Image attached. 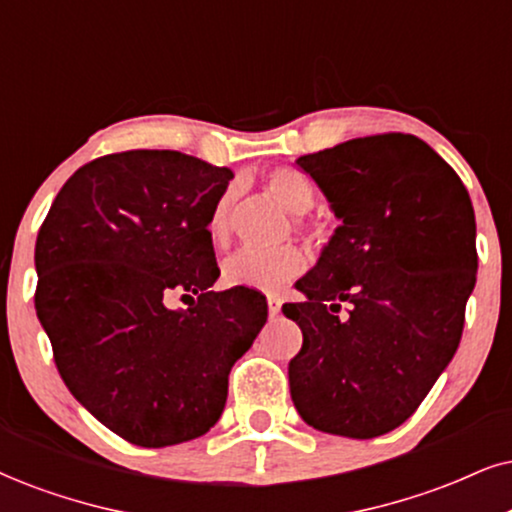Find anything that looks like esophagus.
Here are the masks:
<instances>
[{"mask_svg":"<svg viewBox=\"0 0 512 512\" xmlns=\"http://www.w3.org/2000/svg\"><path fill=\"white\" fill-rule=\"evenodd\" d=\"M280 308H282V301L277 299V296H268V315H270V318H275V315L280 313Z\"/></svg>","mask_w":512,"mask_h":512,"instance_id":"esophagus-1","label":"esophagus"}]
</instances>
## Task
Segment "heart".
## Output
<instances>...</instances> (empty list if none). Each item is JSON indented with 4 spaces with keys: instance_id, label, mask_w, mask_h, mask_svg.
<instances>
[{
    "instance_id": "b5f03b06",
    "label": "heart",
    "mask_w": 512,
    "mask_h": 512,
    "mask_svg": "<svg viewBox=\"0 0 512 512\" xmlns=\"http://www.w3.org/2000/svg\"><path fill=\"white\" fill-rule=\"evenodd\" d=\"M266 189L277 204L285 206L294 216H304L313 206V185L301 170L280 166L266 175ZM232 194L225 192L216 201L208 216V237L213 244L227 239V218H230ZM306 268V258L294 246L277 251H237L223 263V282L230 287L258 289V292H277L299 277Z\"/></svg>"
}]
</instances>
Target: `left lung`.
I'll use <instances>...</instances> for the list:
<instances>
[{
    "label": "left lung",
    "instance_id": "1",
    "mask_svg": "<svg viewBox=\"0 0 512 512\" xmlns=\"http://www.w3.org/2000/svg\"><path fill=\"white\" fill-rule=\"evenodd\" d=\"M342 225L282 313L304 332L289 389L304 422L351 439L403 425L451 363L477 280L475 211L449 163L415 135L306 154Z\"/></svg>",
    "mask_w": 512,
    "mask_h": 512
}]
</instances>
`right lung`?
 Returning a JSON list of instances; mask_svg holds the SVG:
<instances>
[{
    "label": "right lung",
    "mask_w": 512,
    "mask_h": 512,
    "mask_svg": "<svg viewBox=\"0 0 512 512\" xmlns=\"http://www.w3.org/2000/svg\"><path fill=\"white\" fill-rule=\"evenodd\" d=\"M230 168L135 149L75 170L35 244V311L61 380L102 425L144 449L216 425L227 375L268 320L266 296L211 292L208 216ZM180 295L187 309H168Z\"/></svg>",
    "instance_id": "add662e5"
}]
</instances>
